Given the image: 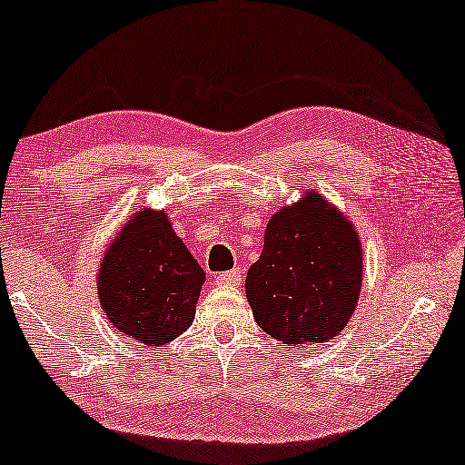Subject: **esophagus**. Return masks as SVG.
<instances>
[{"label": "esophagus", "mask_w": 465, "mask_h": 465, "mask_svg": "<svg viewBox=\"0 0 465 465\" xmlns=\"http://www.w3.org/2000/svg\"><path fill=\"white\" fill-rule=\"evenodd\" d=\"M218 282L222 285H241V283H243V272H241V269H232V271L220 272Z\"/></svg>", "instance_id": "esophagus-1"}]
</instances>
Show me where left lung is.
<instances>
[{"label": "left lung", "instance_id": "left-lung-1", "mask_svg": "<svg viewBox=\"0 0 465 465\" xmlns=\"http://www.w3.org/2000/svg\"><path fill=\"white\" fill-rule=\"evenodd\" d=\"M361 288V243L320 194L275 213L264 250L247 271L253 320L288 345L330 341L351 320Z\"/></svg>", "mask_w": 465, "mask_h": 465}]
</instances>
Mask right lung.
<instances>
[{
	"label": "right lung",
	"instance_id": "right-lung-1",
	"mask_svg": "<svg viewBox=\"0 0 465 465\" xmlns=\"http://www.w3.org/2000/svg\"><path fill=\"white\" fill-rule=\"evenodd\" d=\"M205 272L164 212L143 209L120 231L99 271V301L114 328L150 347L194 320Z\"/></svg>",
	"mask_w": 465,
	"mask_h": 465
}]
</instances>
